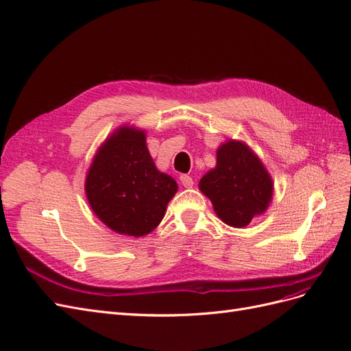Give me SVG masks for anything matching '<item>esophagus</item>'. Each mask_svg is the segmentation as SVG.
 <instances>
[{
    "instance_id": "1",
    "label": "esophagus",
    "mask_w": 351,
    "mask_h": 351,
    "mask_svg": "<svg viewBox=\"0 0 351 351\" xmlns=\"http://www.w3.org/2000/svg\"><path fill=\"white\" fill-rule=\"evenodd\" d=\"M180 182H182V184H183L186 189L193 187V184H195L193 178L190 177V176H187V174H182V176H180Z\"/></svg>"
}]
</instances>
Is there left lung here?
<instances>
[{
    "instance_id": "1",
    "label": "left lung",
    "mask_w": 351,
    "mask_h": 351,
    "mask_svg": "<svg viewBox=\"0 0 351 351\" xmlns=\"http://www.w3.org/2000/svg\"><path fill=\"white\" fill-rule=\"evenodd\" d=\"M272 180L249 147L228 141L217 152V167L202 177L199 189L217 215L231 227H246L267 210L272 197Z\"/></svg>"
}]
</instances>
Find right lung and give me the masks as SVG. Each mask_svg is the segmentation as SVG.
Here are the masks:
<instances>
[{"label": "right lung", "instance_id": "1", "mask_svg": "<svg viewBox=\"0 0 351 351\" xmlns=\"http://www.w3.org/2000/svg\"><path fill=\"white\" fill-rule=\"evenodd\" d=\"M84 189L90 208L105 226L141 237L161 222L177 183L156 169L145 133L121 127L95 156Z\"/></svg>", "mask_w": 351, "mask_h": 351}]
</instances>
